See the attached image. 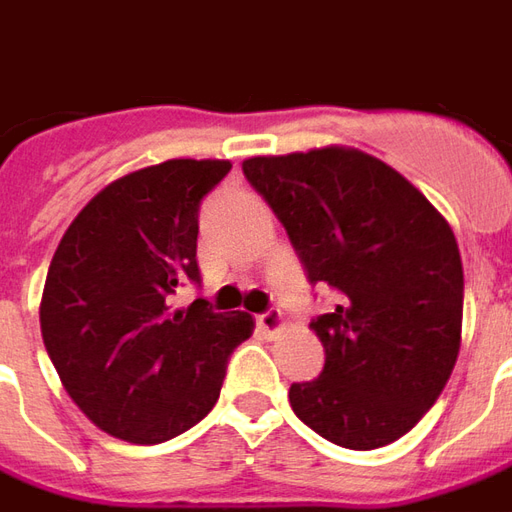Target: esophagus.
I'll return each mask as SVG.
<instances>
[{
  "mask_svg": "<svg viewBox=\"0 0 512 512\" xmlns=\"http://www.w3.org/2000/svg\"><path fill=\"white\" fill-rule=\"evenodd\" d=\"M257 326H260L263 334H268V337H277V334L285 329V318H282V312L279 310H266L263 315H257Z\"/></svg>",
  "mask_w": 512,
  "mask_h": 512,
  "instance_id": "34e87169",
  "label": "esophagus"
}]
</instances>
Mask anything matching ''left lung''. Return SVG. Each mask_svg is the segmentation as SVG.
Listing matches in <instances>:
<instances>
[{"instance_id": "1", "label": "left lung", "mask_w": 512, "mask_h": 512, "mask_svg": "<svg viewBox=\"0 0 512 512\" xmlns=\"http://www.w3.org/2000/svg\"><path fill=\"white\" fill-rule=\"evenodd\" d=\"M312 285L340 293L310 323L321 376L290 384L318 436L376 450L417 425L461 348L463 266L450 224L400 172L354 147L244 161Z\"/></svg>"}]
</instances>
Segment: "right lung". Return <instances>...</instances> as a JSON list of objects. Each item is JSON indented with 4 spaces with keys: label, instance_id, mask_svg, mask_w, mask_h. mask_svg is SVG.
<instances>
[{
    "label": "right lung",
    "instance_id": "right-lung-1",
    "mask_svg": "<svg viewBox=\"0 0 512 512\" xmlns=\"http://www.w3.org/2000/svg\"><path fill=\"white\" fill-rule=\"evenodd\" d=\"M172 158L117 178L84 205L51 257L40 332L65 392L115 439L161 444L219 400L227 359L255 329L208 301L169 310L200 282V202L230 172Z\"/></svg>",
    "mask_w": 512,
    "mask_h": 512
}]
</instances>
